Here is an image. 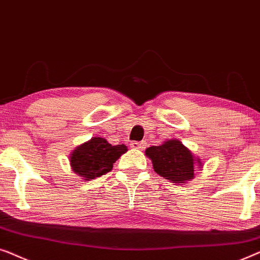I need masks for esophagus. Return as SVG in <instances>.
<instances>
[{
	"label": "esophagus",
	"mask_w": 260,
	"mask_h": 260,
	"mask_svg": "<svg viewBox=\"0 0 260 260\" xmlns=\"http://www.w3.org/2000/svg\"><path fill=\"white\" fill-rule=\"evenodd\" d=\"M146 142L145 141H133L131 142V147L134 149H138V151H142L145 148Z\"/></svg>",
	"instance_id": "obj_1"
}]
</instances>
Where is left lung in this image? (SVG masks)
Wrapping results in <instances>:
<instances>
[{
  "label": "left lung",
  "mask_w": 260,
  "mask_h": 260,
  "mask_svg": "<svg viewBox=\"0 0 260 260\" xmlns=\"http://www.w3.org/2000/svg\"><path fill=\"white\" fill-rule=\"evenodd\" d=\"M145 153L152 160L156 173L175 184H186L196 177V166L202 167L200 159L177 139L148 147Z\"/></svg>",
  "instance_id": "obj_1"
}]
</instances>
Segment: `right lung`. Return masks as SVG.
Segmentation results:
<instances>
[{
	"mask_svg": "<svg viewBox=\"0 0 260 260\" xmlns=\"http://www.w3.org/2000/svg\"><path fill=\"white\" fill-rule=\"evenodd\" d=\"M127 152L125 145L113 146L104 138L94 137L80 145L69 156L74 173L83 180H92L112 171L113 164Z\"/></svg>",
	"mask_w": 260,
	"mask_h": 260,
	"instance_id": "add662e5",
	"label": "right lung"
}]
</instances>
